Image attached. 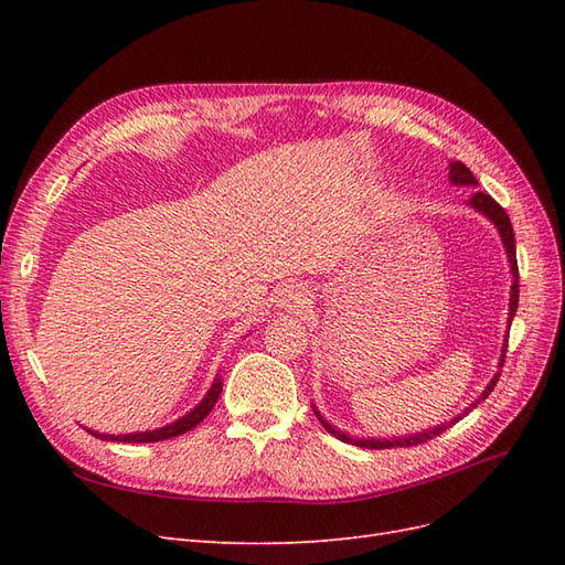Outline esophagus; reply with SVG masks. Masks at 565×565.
<instances>
[{"mask_svg":"<svg viewBox=\"0 0 565 565\" xmlns=\"http://www.w3.org/2000/svg\"><path fill=\"white\" fill-rule=\"evenodd\" d=\"M303 301H306V295H303L301 287L292 285V287H285V289H282V303H287V306H299V303H303Z\"/></svg>","mask_w":565,"mask_h":565,"instance_id":"1","label":"esophagus"}]
</instances>
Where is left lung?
<instances>
[{"label":"left lung","instance_id":"obj_1","mask_svg":"<svg viewBox=\"0 0 565 565\" xmlns=\"http://www.w3.org/2000/svg\"><path fill=\"white\" fill-rule=\"evenodd\" d=\"M450 179H452V183H459V185H476L478 181H476V177L469 172V167L465 164V162H459V160H452L450 162ZM469 204L473 210H478V212H483L494 226H498V231H500V235H502V241H504V247H507V254H509V262H511V273H514V285H511V303H509V322L514 320V316H516V306H519V264H516V241H514V228H511V221H509V216H507V212L500 207L498 202H494L488 193H473V198L469 200ZM504 353H502V363L500 365H504V358H507V344H504V349H502ZM498 380H500V372H498V377H494L492 382H490V386L483 391V396L478 398L471 407H476L478 403L481 401H486L488 396H490V391L494 388V384H498ZM316 417L320 419V424L324 426V429H328L332 436H337L339 440H344V443H351V446H358V448H367V450H384V448H413V446H422V443H426V440H431V438H436V436H440L443 431L446 429H450V426L457 422V419H461V417H457L455 422H450V424H443V426H436V429H429V431H424V434H417V436H407V438H393V440H377V438H370V440H365V438H351V436H347V434H341V431H337L334 426H330L328 422H324L322 417H320V413H316Z\"/></svg>","mask_w":565,"mask_h":565}]
</instances>
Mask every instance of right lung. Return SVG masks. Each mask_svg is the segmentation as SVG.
<instances>
[{"instance_id": "add662e5", "label": "right lung", "mask_w": 565, "mask_h": 565, "mask_svg": "<svg viewBox=\"0 0 565 565\" xmlns=\"http://www.w3.org/2000/svg\"><path fill=\"white\" fill-rule=\"evenodd\" d=\"M218 393H221V380H216L210 388L207 396H204V401L191 409L185 417L177 419L174 424H167L162 426V429H156V431H143V434H127V436H108V434H96V431H89L98 438L104 440H117V443H158V440H167V438H174V436H181L185 431H191L193 426H198L204 417H207L212 413L214 403L218 401Z\"/></svg>"}]
</instances>
